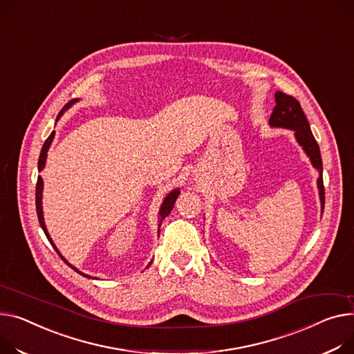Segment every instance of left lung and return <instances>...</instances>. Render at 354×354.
<instances>
[{
    "mask_svg": "<svg viewBox=\"0 0 354 354\" xmlns=\"http://www.w3.org/2000/svg\"><path fill=\"white\" fill-rule=\"evenodd\" d=\"M276 106L270 115L269 124L274 128H288L295 131L296 140L303 151L308 153L313 167L319 171L317 187H319V196L322 202V210L324 209V186H323V163L322 155L316 139L310 131V125L308 122L299 101L285 92L277 91L274 93Z\"/></svg>",
    "mask_w": 354,
    "mask_h": 354,
    "instance_id": "8db88e82",
    "label": "left lung"
}]
</instances>
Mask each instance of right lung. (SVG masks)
<instances>
[{
    "instance_id": "1",
    "label": "right lung",
    "mask_w": 354,
    "mask_h": 354,
    "mask_svg": "<svg viewBox=\"0 0 354 354\" xmlns=\"http://www.w3.org/2000/svg\"><path fill=\"white\" fill-rule=\"evenodd\" d=\"M80 100H71L61 111H59V113H58V116H57V121L59 120V118L62 116V113L71 106V105H74L75 102H78ZM54 136H55V131H53L51 132V135L46 138V140L44 142V145H42V149H41V153H39V159H38V171L41 172L42 169H44V167H45V160H46V152H48V149H50V147H51V142H53V139H54ZM42 186H44V182H42V178L41 176H38V180H37V187H35V206H37V215H38V221H39V225H41V227H42V230H44V233H45V236H46V239L50 241V243L53 245V248L57 250V253L59 254V257L62 259V261L71 268V269H74L77 273H80V274H82V276H85V277H91V276H88V274H85V273H82V272H80L75 266H73L71 265L66 259L59 253V250L57 249V246L54 245V242H53V239H51V236H50V233H48V230H46V226H45V223H44V215H42ZM179 189H175V191H172V192H169L168 194V196L163 199V202H162V205H160V209H159V216H158V223H159V227H160V223H162V221L167 218L169 214H171V210H172V207H174V205H175V202H176V198L179 196ZM158 233H159V229H158ZM93 279V277H92Z\"/></svg>"
}]
</instances>
